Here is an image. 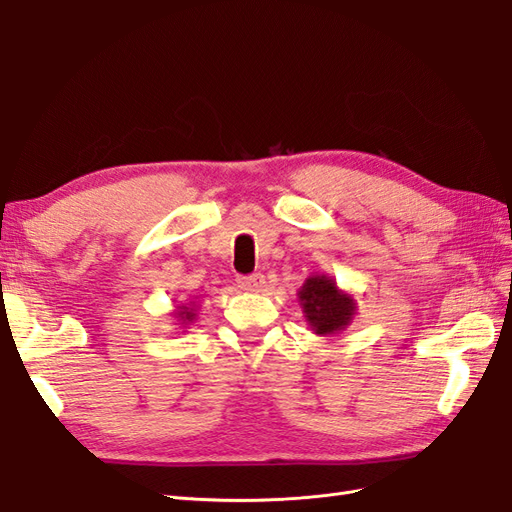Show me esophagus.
<instances>
[{"mask_svg":"<svg viewBox=\"0 0 512 512\" xmlns=\"http://www.w3.org/2000/svg\"><path fill=\"white\" fill-rule=\"evenodd\" d=\"M237 284L243 290H258L265 284V275L262 273H250V275H239L237 277Z\"/></svg>","mask_w":512,"mask_h":512,"instance_id":"34e87169","label":"esophagus"}]
</instances>
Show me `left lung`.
<instances>
[{
  "instance_id": "8db88e82",
  "label": "left lung",
  "mask_w": 512,
  "mask_h": 512,
  "mask_svg": "<svg viewBox=\"0 0 512 512\" xmlns=\"http://www.w3.org/2000/svg\"><path fill=\"white\" fill-rule=\"evenodd\" d=\"M299 299L309 327L318 335H331L335 331H342L352 320V299L348 294L339 292L335 282L324 275L309 277L299 292Z\"/></svg>"
}]
</instances>
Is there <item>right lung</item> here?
Here are the masks:
<instances>
[{"instance_id": "right-lung-1", "label": "right lung", "mask_w": 512, "mask_h": 512, "mask_svg": "<svg viewBox=\"0 0 512 512\" xmlns=\"http://www.w3.org/2000/svg\"><path fill=\"white\" fill-rule=\"evenodd\" d=\"M181 309H183V312H179V316H181V318H185V320H192V316H194V314L190 312V309H188V307H181Z\"/></svg>"}]
</instances>
